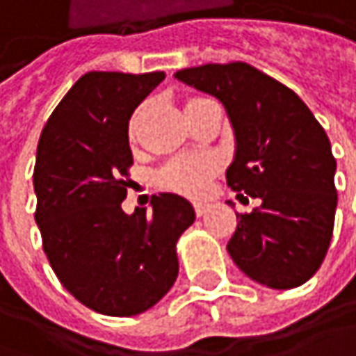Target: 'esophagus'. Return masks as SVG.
Here are the masks:
<instances>
[{
    "label": "esophagus",
    "mask_w": 356,
    "mask_h": 356,
    "mask_svg": "<svg viewBox=\"0 0 356 356\" xmlns=\"http://www.w3.org/2000/svg\"><path fill=\"white\" fill-rule=\"evenodd\" d=\"M193 207H195V213H197L199 218H201V216H205V213H207V209H209V205H207V203H201V201H197Z\"/></svg>",
    "instance_id": "34e87169"
}]
</instances>
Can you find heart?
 Segmentation results:
<instances>
[{"instance_id": "obj_1", "label": "heart", "mask_w": 356, "mask_h": 356, "mask_svg": "<svg viewBox=\"0 0 356 356\" xmlns=\"http://www.w3.org/2000/svg\"><path fill=\"white\" fill-rule=\"evenodd\" d=\"M218 171V161L209 155H181L171 159L157 173V183L189 197L205 193L209 179Z\"/></svg>"}]
</instances>
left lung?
I'll use <instances>...</instances> for the list:
<instances>
[{"instance_id":"8db88e82","label":"left lung","mask_w":356,"mask_h":356,"mask_svg":"<svg viewBox=\"0 0 356 356\" xmlns=\"http://www.w3.org/2000/svg\"><path fill=\"white\" fill-rule=\"evenodd\" d=\"M179 82L216 96L234 129L227 185L260 199L236 213L227 252L254 282L288 290L310 280L330 245L337 209V161L310 108L272 76L245 62L175 72Z\"/></svg>"}]
</instances>
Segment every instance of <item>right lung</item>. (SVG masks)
<instances>
[{
    "label": "right lung",
    "mask_w": 356,
    "mask_h": 356,
    "mask_svg": "<svg viewBox=\"0 0 356 356\" xmlns=\"http://www.w3.org/2000/svg\"><path fill=\"white\" fill-rule=\"evenodd\" d=\"M165 72L84 74L48 118L35 155V223L44 252L76 300L108 316H135L171 290L177 241L195 221L175 193L151 211H122L133 153L129 120Z\"/></svg>",
    "instance_id": "obj_1"
}]
</instances>
